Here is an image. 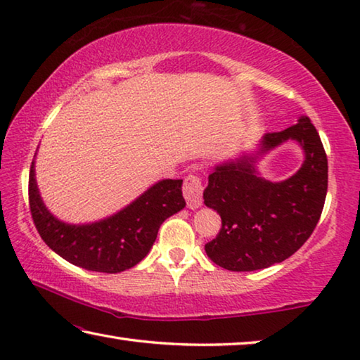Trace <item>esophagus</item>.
Segmentation results:
<instances>
[{"label":"esophagus","instance_id":"1","mask_svg":"<svg viewBox=\"0 0 360 360\" xmlns=\"http://www.w3.org/2000/svg\"><path fill=\"white\" fill-rule=\"evenodd\" d=\"M182 192H184V198L187 202V206L191 210H197L203 203V186L202 179L198 178L197 174H188L184 181V187H182Z\"/></svg>","mask_w":360,"mask_h":360}]
</instances>
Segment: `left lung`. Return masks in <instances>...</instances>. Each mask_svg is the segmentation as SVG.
I'll use <instances>...</instances> for the list:
<instances>
[{
  "label": "left lung",
  "mask_w": 360,
  "mask_h": 360,
  "mask_svg": "<svg viewBox=\"0 0 360 360\" xmlns=\"http://www.w3.org/2000/svg\"><path fill=\"white\" fill-rule=\"evenodd\" d=\"M294 141L304 163L288 180L270 181L258 172L259 158ZM327 155L307 115L283 131L266 133L257 149L217 163L208 176L205 205L219 212L222 229L205 246L216 265L230 271H254L290 257L318 224L327 193Z\"/></svg>",
  "instance_id": "left-lung-1"
}]
</instances>
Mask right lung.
<instances>
[{"label": "right lung", "mask_w": 360, "mask_h": 360, "mask_svg": "<svg viewBox=\"0 0 360 360\" xmlns=\"http://www.w3.org/2000/svg\"><path fill=\"white\" fill-rule=\"evenodd\" d=\"M28 195L34 225L46 245L70 264L100 273H119L141 262L160 225L186 206L182 179H162L112 216L89 224L63 222L42 202L34 160Z\"/></svg>", "instance_id": "obj_1"}]
</instances>
